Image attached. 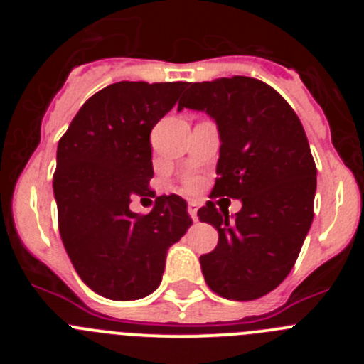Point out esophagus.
<instances>
[{"instance_id": "1", "label": "esophagus", "mask_w": 364, "mask_h": 364, "mask_svg": "<svg viewBox=\"0 0 364 364\" xmlns=\"http://www.w3.org/2000/svg\"><path fill=\"white\" fill-rule=\"evenodd\" d=\"M197 211H198V205H197V202H189V205H188V213L191 215V218L195 222L198 220V217H197Z\"/></svg>"}]
</instances>
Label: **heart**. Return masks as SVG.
Wrapping results in <instances>:
<instances>
[{
	"mask_svg": "<svg viewBox=\"0 0 364 364\" xmlns=\"http://www.w3.org/2000/svg\"><path fill=\"white\" fill-rule=\"evenodd\" d=\"M186 188H195L197 186V178H193V176H188V178L184 180Z\"/></svg>",
	"mask_w": 364,
	"mask_h": 364,
	"instance_id": "1",
	"label": "heart"
}]
</instances>
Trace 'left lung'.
<instances>
[{
  "label": "left lung",
  "mask_w": 364,
  "mask_h": 364,
  "mask_svg": "<svg viewBox=\"0 0 364 364\" xmlns=\"http://www.w3.org/2000/svg\"><path fill=\"white\" fill-rule=\"evenodd\" d=\"M217 122L220 156L211 198H240L230 217L213 200L198 218L218 231L200 257L211 290L253 301L275 290L294 268L314 220L317 167L299 117L268 83L247 76L191 83L178 102Z\"/></svg>",
  "instance_id": "obj_1"
}]
</instances>
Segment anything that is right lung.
Returning <instances> with one entry per match:
<instances>
[{
	"label": "right lung",
	"mask_w": 364,
	"mask_h": 364,
	"mask_svg": "<svg viewBox=\"0 0 364 364\" xmlns=\"http://www.w3.org/2000/svg\"><path fill=\"white\" fill-rule=\"evenodd\" d=\"M186 82H118L80 107L58 142L53 188L58 228L74 269L112 301L153 294L166 253L193 220L178 195L156 197L147 215L133 197H153L151 129L173 109Z\"/></svg>",
	"instance_id": "right-lung-1"
}]
</instances>
